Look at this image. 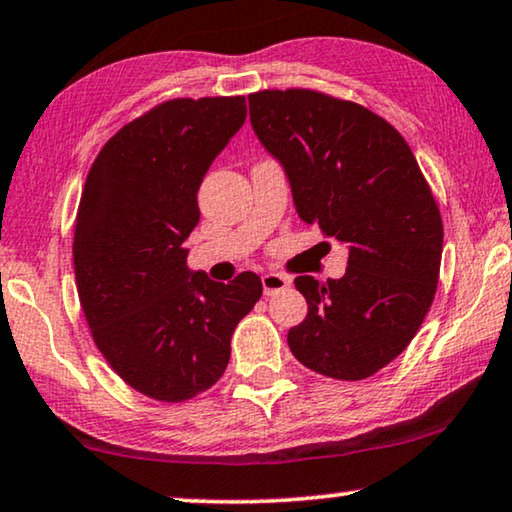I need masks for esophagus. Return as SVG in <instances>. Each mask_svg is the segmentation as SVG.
<instances>
[{
	"label": "esophagus",
	"instance_id": "obj_1",
	"mask_svg": "<svg viewBox=\"0 0 512 512\" xmlns=\"http://www.w3.org/2000/svg\"><path fill=\"white\" fill-rule=\"evenodd\" d=\"M289 282H292V280H289L287 276H280V273H264V276H262L264 294L266 296L276 294V292H280V289L289 287Z\"/></svg>",
	"mask_w": 512,
	"mask_h": 512
}]
</instances>
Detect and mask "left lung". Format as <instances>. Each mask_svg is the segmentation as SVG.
<instances>
[{"label": "left lung", "mask_w": 512, "mask_h": 512, "mask_svg": "<svg viewBox=\"0 0 512 512\" xmlns=\"http://www.w3.org/2000/svg\"><path fill=\"white\" fill-rule=\"evenodd\" d=\"M248 103L301 220L349 248L340 280H294L308 315L287 345L319 375L368 379L407 349L437 292L444 223L430 183L404 137L354 101L264 89Z\"/></svg>", "instance_id": "8db88e82"}]
</instances>
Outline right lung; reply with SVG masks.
Wrapping results in <instances>:
<instances>
[{
	"mask_svg": "<svg viewBox=\"0 0 512 512\" xmlns=\"http://www.w3.org/2000/svg\"><path fill=\"white\" fill-rule=\"evenodd\" d=\"M246 121L243 96L172 98L121 126L98 151L73 234L75 285L98 352L137 393L186 402L230 363L236 324L262 280L190 273L183 241L197 190Z\"/></svg>",
	"mask_w": 512,
	"mask_h": 512,
	"instance_id": "add662e5",
	"label": "right lung"
}]
</instances>
